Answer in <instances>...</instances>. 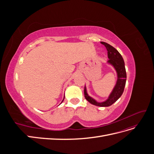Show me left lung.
Returning <instances> with one entry per match:
<instances>
[{"label": "left lung", "instance_id": "1", "mask_svg": "<svg viewBox=\"0 0 154 154\" xmlns=\"http://www.w3.org/2000/svg\"><path fill=\"white\" fill-rule=\"evenodd\" d=\"M101 44H103L107 50L108 58L109 59L107 61V63L112 66L117 72V82L109 97L104 101H97L92 97L89 96L87 94L85 86L84 88V95L85 99L92 105L98 106H109L115 103L122 96L124 91L126 80H127V73H126L124 60L121 54L110 44L104 42H101Z\"/></svg>", "mask_w": 154, "mask_h": 154}]
</instances>
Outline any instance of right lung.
<instances>
[{
	"label": "right lung",
	"mask_w": 154,
	"mask_h": 154,
	"mask_svg": "<svg viewBox=\"0 0 154 154\" xmlns=\"http://www.w3.org/2000/svg\"><path fill=\"white\" fill-rule=\"evenodd\" d=\"M64 97H65V96H64ZM63 100H64V98H63V100H62V102H63Z\"/></svg>",
	"instance_id": "right-lung-1"
}]
</instances>
